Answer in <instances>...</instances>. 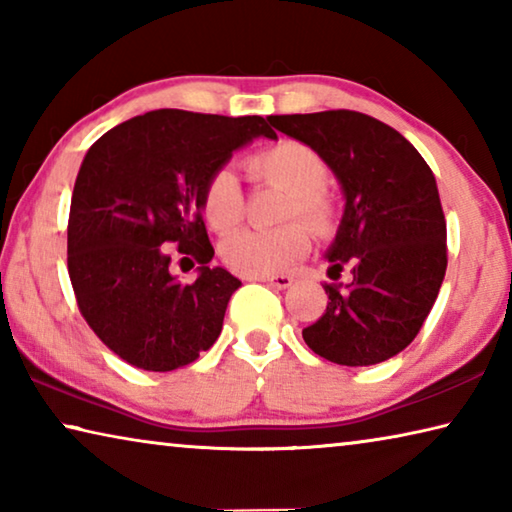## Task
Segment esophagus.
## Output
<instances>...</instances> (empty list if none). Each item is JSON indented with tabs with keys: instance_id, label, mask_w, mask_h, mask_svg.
I'll return each mask as SVG.
<instances>
[{
	"instance_id": "34e87169",
	"label": "esophagus",
	"mask_w": 512,
	"mask_h": 512,
	"mask_svg": "<svg viewBox=\"0 0 512 512\" xmlns=\"http://www.w3.org/2000/svg\"><path fill=\"white\" fill-rule=\"evenodd\" d=\"M259 280H264L266 284H271V287H275V289H289L291 284H293V277L291 275H264V277H259Z\"/></svg>"
}]
</instances>
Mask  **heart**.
<instances>
[{"label": "heart", "instance_id": "b5f03b06", "mask_svg": "<svg viewBox=\"0 0 512 512\" xmlns=\"http://www.w3.org/2000/svg\"><path fill=\"white\" fill-rule=\"evenodd\" d=\"M250 180L289 192L284 219H305L316 232L332 230L339 214L334 196L327 192L329 164L325 155L302 140L284 137L262 146L246 158ZM246 198L235 171L219 169L203 189L207 225L228 235L244 221ZM311 230L291 221L275 230H241L223 241L221 255L232 271L246 277H264L289 268L309 250Z\"/></svg>", "mask_w": 512, "mask_h": 512}]
</instances>
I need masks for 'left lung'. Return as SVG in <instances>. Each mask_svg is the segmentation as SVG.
<instances>
[{
	"label": "left lung",
	"instance_id": "obj_1",
	"mask_svg": "<svg viewBox=\"0 0 512 512\" xmlns=\"http://www.w3.org/2000/svg\"><path fill=\"white\" fill-rule=\"evenodd\" d=\"M268 121L323 153L345 192L327 259L332 280L350 266L352 282L327 284L325 314L302 329V339L339 366L395 357L418 336L447 268V223L433 171L406 137L363 112Z\"/></svg>",
	"mask_w": 512,
	"mask_h": 512
}]
</instances>
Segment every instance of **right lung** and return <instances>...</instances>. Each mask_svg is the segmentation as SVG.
<instances>
[{
    "mask_svg": "<svg viewBox=\"0 0 512 512\" xmlns=\"http://www.w3.org/2000/svg\"><path fill=\"white\" fill-rule=\"evenodd\" d=\"M259 135L273 140L275 131L257 115L164 108L115 126L85 155L69 207L67 271L85 323L131 366L178 370L219 339L241 282L207 266L214 248L203 189ZM169 245L199 264L194 283L170 273Z\"/></svg>",
    "mask_w": 512,
    "mask_h": 512,
    "instance_id": "1",
    "label": "right lung"
}]
</instances>
